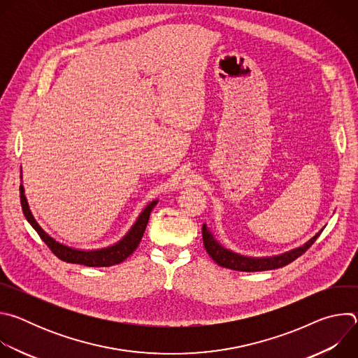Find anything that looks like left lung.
Returning a JSON list of instances; mask_svg holds the SVG:
<instances>
[{
    "instance_id": "obj_1",
    "label": "left lung",
    "mask_w": 358,
    "mask_h": 358,
    "mask_svg": "<svg viewBox=\"0 0 358 358\" xmlns=\"http://www.w3.org/2000/svg\"><path fill=\"white\" fill-rule=\"evenodd\" d=\"M322 231H319L313 238H310L308 242L303 243L299 248L290 249L279 255H273V257H262V258L246 257V255H241L238 252H234L225 248L222 243L217 241L215 235L211 232L207 224L202 225V241L210 257L220 266L228 268L232 271H239V272H261V271H271V269L286 266L294 259H297L301 253H304L315 243V241L319 238Z\"/></svg>"
}]
</instances>
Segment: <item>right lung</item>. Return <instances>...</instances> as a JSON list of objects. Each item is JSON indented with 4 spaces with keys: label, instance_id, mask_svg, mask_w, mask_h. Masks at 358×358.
Masks as SVG:
<instances>
[{
    "label": "right lung",
    "instance_id": "add662e5",
    "mask_svg": "<svg viewBox=\"0 0 358 358\" xmlns=\"http://www.w3.org/2000/svg\"><path fill=\"white\" fill-rule=\"evenodd\" d=\"M21 180H22V176H21ZM20 192H21L20 196H21L22 213H24L27 221L38 232V235L49 246V249L52 250L59 259H62L65 262L79 264V265L92 266V268L113 266V265H119L120 262L127 259L130 255L136 250V248L138 246V243L143 238V234L145 231L150 214H151L152 208H155V206H157V202H159V199L148 202L147 206L143 208V211L138 214L137 220L134 221L131 228L127 231V234L120 241H117L116 243L105 246V248H99V249H79V248H73V246H68L65 243H61V242H58L57 239L50 236L48 232H45L42 229V227L36 222V220L34 218V215L29 210L28 199L25 196V189H24L22 182L20 185Z\"/></svg>",
    "mask_w": 358,
    "mask_h": 358
}]
</instances>
